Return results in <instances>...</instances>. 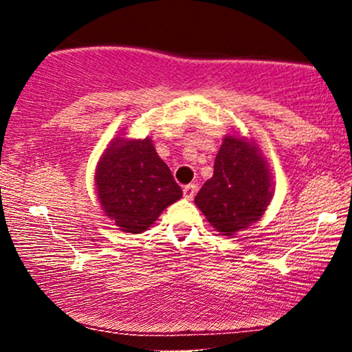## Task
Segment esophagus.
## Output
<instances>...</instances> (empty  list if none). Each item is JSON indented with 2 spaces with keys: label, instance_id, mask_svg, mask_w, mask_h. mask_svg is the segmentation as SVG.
<instances>
[{
  "label": "esophagus",
  "instance_id": "1",
  "mask_svg": "<svg viewBox=\"0 0 352 352\" xmlns=\"http://www.w3.org/2000/svg\"><path fill=\"white\" fill-rule=\"evenodd\" d=\"M195 192H197V185L195 184H188V185H185V187H184V197L187 200H192L193 195H195Z\"/></svg>",
  "mask_w": 352,
  "mask_h": 352
}]
</instances>
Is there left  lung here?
Wrapping results in <instances>:
<instances>
[{
    "instance_id": "1",
    "label": "left lung",
    "mask_w": 352,
    "mask_h": 352,
    "mask_svg": "<svg viewBox=\"0 0 352 352\" xmlns=\"http://www.w3.org/2000/svg\"><path fill=\"white\" fill-rule=\"evenodd\" d=\"M273 197L272 172L258 145L225 135L213 177L201 185L195 205L217 232L233 236L260 220Z\"/></svg>"
}]
</instances>
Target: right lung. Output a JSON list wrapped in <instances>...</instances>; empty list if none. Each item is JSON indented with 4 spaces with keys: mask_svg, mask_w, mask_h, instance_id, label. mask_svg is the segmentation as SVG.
Instances as JSON below:
<instances>
[{
    "mask_svg": "<svg viewBox=\"0 0 352 352\" xmlns=\"http://www.w3.org/2000/svg\"><path fill=\"white\" fill-rule=\"evenodd\" d=\"M94 180L104 213L125 233L148 230L168 205L182 199V188L151 137H116L98 162Z\"/></svg>",
    "mask_w": 352,
    "mask_h": 352,
    "instance_id": "obj_1",
    "label": "right lung"
}]
</instances>
